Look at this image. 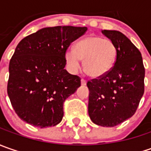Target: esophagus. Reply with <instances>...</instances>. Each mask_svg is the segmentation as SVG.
I'll return each mask as SVG.
<instances>
[{"instance_id":"obj_1","label":"esophagus","mask_w":151,"mask_h":151,"mask_svg":"<svg viewBox=\"0 0 151 151\" xmlns=\"http://www.w3.org/2000/svg\"><path fill=\"white\" fill-rule=\"evenodd\" d=\"M81 85H82V86H86V81L85 79H81Z\"/></svg>"}]
</instances>
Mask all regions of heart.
<instances>
[{"mask_svg": "<svg viewBox=\"0 0 151 151\" xmlns=\"http://www.w3.org/2000/svg\"><path fill=\"white\" fill-rule=\"evenodd\" d=\"M116 55V47L111 40L90 36L79 41L75 50H67L65 60L73 70H76L82 60L85 72L91 77H99L112 68Z\"/></svg>", "mask_w": 151, "mask_h": 151, "instance_id": "obj_1", "label": "heart"}]
</instances>
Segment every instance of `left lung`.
<instances>
[{
    "instance_id": "1",
    "label": "left lung",
    "mask_w": 151,
    "mask_h": 151,
    "mask_svg": "<svg viewBox=\"0 0 151 151\" xmlns=\"http://www.w3.org/2000/svg\"><path fill=\"white\" fill-rule=\"evenodd\" d=\"M117 50L113 66L103 76L87 81L88 113L102 127H114L131 118L145 91V67L139 50L121 32L102 30Z\"/></svg>"
}]
</instances>
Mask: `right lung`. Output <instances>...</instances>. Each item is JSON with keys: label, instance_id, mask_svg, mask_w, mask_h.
Returning a JSON list of instances; mask_svg holds the SVG:
<instances>
[{"label": "right lung", "instance_id": "1", "mask_svg": "<svg viewBox=\"0 0 151 151\" xmlns=\"http://www.w3.org/2000/svg\"><path fill=\"white\" fill-rule=\"evenodd\" d=\"M86 27H44L22 38L9 64L7 93L15 112L29 124H60L64 101L81 86V78L65 70L70 44Z\"/></svg>", "mask_w": 151, "mask_h": 151}]
</instances>
